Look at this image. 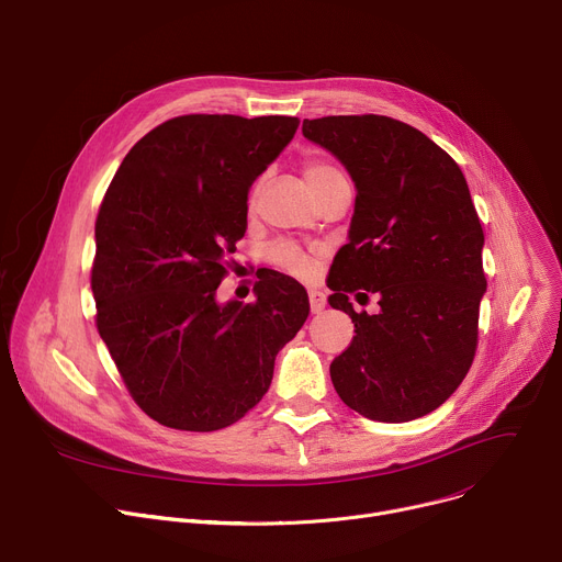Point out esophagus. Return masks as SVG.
Here are the masks:
<instances>
[{
	"label": "esophagus",
	"mask_w": 562,
	"mask_h": 562,
	"mask_svg": "<svg viewBox=\"0 0 562 562\" xmlns=\"http://www.w3.org/2000/svg\"><path fill=\"white\" fill-rule=\"evenodd\" d=\"M308 302H311V311H313V313H322V311H324V304H326V296H324V292H319V290H311V292H308Z\"/></svg>",
	"instance_id": "34e87169"
}]
</instances>
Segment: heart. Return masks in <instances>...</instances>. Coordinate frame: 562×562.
<instances>
[{"label": "heart", "instance_id": "b5f03b06", "mask_svg": "<svg viewBox=\"0 0 562 562\" xmlns=\"http://www.w3.org/2000/svg\"><path fill=\"white\" fill-rule=\"evenodd\" d=\"M304 175L308 179V183L313 186V190L317 192L322 186H326L328 181H334L338 177H342V172L336 168L334 162H328L324 158H306L304 160ZM262 181H266V175L256 177V181L251 183V190H249V204L256 202L258 196V190L262 186ZM262 256H266V260L270 262V266L288 272V274H294V277H311L313 270H315V256L308 254L306 249H302L300 245H294L290 240H274L272 245L266 247V251H262Z\"/></svg>", "mask_w": 562, "mask_h": 562}]
</instances>
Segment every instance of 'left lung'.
<instances>
[{"label":"left lung","instance_id":"8db88e82","mask_svg":"<svg viewBox=\"0 0 562 562\" xmlns=\"http://www.w3.org/2000/svg\"><path fill=\"white\" fill-rule=\"evenodd\" d=\"M356 183L349 243L328 272V304L353 322L334 358L340 400L374 422H411L445 404L479 345L483 228L458 162L415 126L385 115L304 120ZM374 291L382 311L356 314Z\"/></svg>","mask_w":562,"mask_h":562}]
</instances>
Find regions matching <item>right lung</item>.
Wrapping results in <instances>:
<instances>
[{"instance_id": "right-lung-1", "label": "right lung", "mask_w": 562, "mask_h": 562, "mask_svg": "<svg viewBox=\"0 0 562 562\" xmlns=\"http://www.w3.org/2000/svg\"><path fill=\"white\" fill-rule=\"evenodd\" d=\"M288 115H179L117 168L94 220L97 331L131 397L177 431L236 424L268 392L274 358L308 317L294 279L258 277L251 304L220 306L247 192L292 140Z\"/></svg>"}]
</instances>
